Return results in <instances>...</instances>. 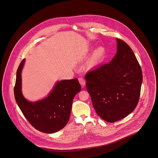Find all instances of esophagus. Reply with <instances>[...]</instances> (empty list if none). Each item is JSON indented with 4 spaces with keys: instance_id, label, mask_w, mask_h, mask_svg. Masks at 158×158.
Here are the masks:
<instances>
[{
    "instance_id": "esophagus-1",
    "label": "esophagus",
    "mask_w": 158,
    "mask_h": 158,
    "mask_svg": "<svg viewBox=\"0 0 158 158\" xmlns=\"http://www.w3.org/2000/svg\"><path fill=\"white\" fill-rule=\"evenodd\" d=\"M79 82L80 83V84L81 85L82 87H84L85 85V79L82 77H79Z\"/></svg>"
}]
</instances>
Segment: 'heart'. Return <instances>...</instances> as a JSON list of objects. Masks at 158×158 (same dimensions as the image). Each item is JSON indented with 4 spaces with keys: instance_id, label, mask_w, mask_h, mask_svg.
Masks as SVG:
<instances>
[{
    "instance_id": "heart-1",
    "label": "heart",
    "mask_w": 158,
    "mask_h": 158,
    "mask_svg": "<svg viewBox=\"0 0 158 158\" xmlns=\"http://www.w3.org/2000/svg\"><path fill=\"white\" fill-rule=\"evenodd\" d=\"M105 55V49L99 47L92 53L88 61V66L92 68L96 66L104 59Z\"/></svg>"
}]
</instances>
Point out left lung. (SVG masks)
<instances>
[{
	"label": "left lung",
	"mask_w": 158,
	"mask_h": 158,
	"mask_svg": "<svg viewBox=\"0 0 158 158\" xmlns=\"http://www.w3.org/2000/svg\"><path fill=\"white\" fill-rule=\"evenodd\" d=\"M117 53L108 64L85 76L86 89L98 115L114 123L132 113L138 104L142 71L131 48L117 38Z\"/></svg>",
	"instance_id": "obj_1"
}]
</instances>
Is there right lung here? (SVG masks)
Segmentation results:
<instances>
[{"label": "right lung", "mask_w": 158, "mask_h": 158, "mask_svg": "<svg viewBox=\"0 0 158 158\" xmlns=\"http://www.w3.org/2000/svg\"><path fill=\"white\" fill-rule=\"evenodd\" d=\"M25 59L16 72L14 87L15 100L31 124L41 132L53 133L64 127L70 118L73 99L81 90L77 78L57 82L46 98L31 102L23 96L21 72Z\"/></svg>", "instance_id": "add662e5"}]
</instances>
